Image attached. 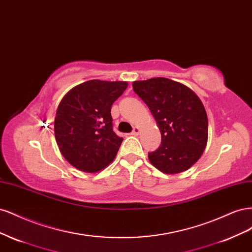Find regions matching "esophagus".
I'll use <instances>...</instances> for the list:
<instances>
[{
  "mask_svg": "<svg viewBox=\"0 0 252 252\" xmlns=\"http://www.w3.org/2000/svg\"><path fill=\"white\" fill-rule=\"evenodd\" d=\"M140 133V128L138 127V126H134L133 127V130H132V132H131V134L132 135H138Z\"/></svg>",
  "mask_w": 252,
  "mask_h": 252,
  "instance_id": "obj_1",
  "label": "esophagus"
}]
</instances>
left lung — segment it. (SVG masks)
Returning a JSON list of instances; mask_svg holds the SVG:
<instances>
[{
    "label": "left lung",
    "instance_id": "8db88e82",
    "mask_svg": "<svg viewBox=\"0 0 252 252\" xmlns=\"http://www.w3.org/2000/svg\"><path fill=\"white\" fill-rule=\"evenodd\" d=\"M161 131L162 143L148 158L166 174L180 173L197 162L208 140L207 113L200 97L184 84L166 78L132 83Z\"/></svg>",
    "mask_w": 252,
    "mask_h": 252
}]
</instances>
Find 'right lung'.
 Segmentation results:
<instances>
[{"mask_svg": "<svg viewBox=\"0 0 252 252\" xmlns=\"http://www.w3.org/2000/svg\"><path fill=\"white\" fill-rule=\"evenodd\" d=\"M127 86L124 81L90 80L70 89L60 102L56 141L66 161L77 169L97 172L116 158L123 139L112 130L110 110Z\"/></svg>", "mask_w": 252, "mask_h": 252, "instance_id": "obj_1", "label": "right lung"}]
</instances>
